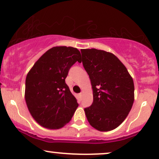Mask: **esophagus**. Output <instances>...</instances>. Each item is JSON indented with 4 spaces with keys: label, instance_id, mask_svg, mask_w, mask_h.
Here are the masks:
<instances>
[{
    "label": "esophagus",
    "instance_id": "1",
    "mask_svg": "<svg viewBox=\"0 0 159 159\" xmlns=\"http://www.w3.org/2000/svg\"><path fill=\"white\" fill-rule=\"evenodd\" d=\"M83 91H82V92H80V94H79V96L80 97H82V95H83Z\"/></svg>",
    "mask_w": 159,
    "mask_h": 159
}]
</instances>
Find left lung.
<instances>
[{
	"mask_svg": "<svg viewBox=\"0 0 159 159\" xmlns=\"http://www.w3.org/2000/svg\"><path fill=\"white\" fill-rule=\"evenodd\" d=\"M81 53L93 91L92 105L85 109L87 120L98 131H111L124 122L132 109L133 79L113 53L95 48L82 49Z\"/></svg>",
	"mask_w": 159,
	"mask_h": 159,
	"instance_id": "obj_1",
	"label": "left lung"
}]
</instances>
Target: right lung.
<instances>
[{
    "label": "right lung",
    "instance_id": "add662e5",
    "mask_svg": "<svg viewBox=\"0 0 159 159\" xmlns=\"http://www.w3.org/2000/svg\"><path fill=\"white\" fill-rule=\"evenodd\" d=\"M80 56L77 48L53 47L28 72L24 93L26 103L32 117L43 127L62 128L70 122L79 106L65 80Z\"/></svg>",
    "mask_w": 159,
    "mask_h": 159
}]
</instances>
